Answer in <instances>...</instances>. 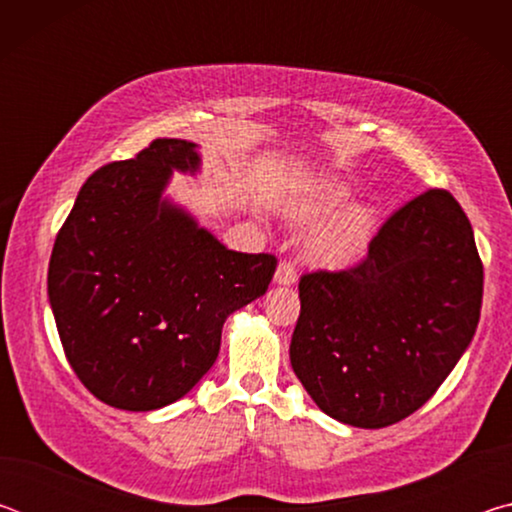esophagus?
I'll return each mask as SVG.
<instances>
[{"instance_id":"1","label":"esophagus","mask_w":512,"mask_h":512,"mask_svg":"<svg viewBox=\"0 0 512 512\" xmlns=\"http://www.w3.org/2000/svg\"><path fill=\"white\" fill-rule=\"evenodd\" d=\"M298 280V268L293 262H280L275 271V284H284V287H289Z\"/></svg>"}]
</instances>
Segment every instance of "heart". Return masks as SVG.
<instances>
[{"instance_id":"obj_1","label":"heart","mask_w":512,"mask_h":512,"mask_svg":"<svg viewBox=\"0 0 512 512\" xmlns=\"http://www.w3.org/2000/svg\"><path fill=\"white\" fill-rule=\"evenodd\" d=\"M348 201V185L336 178H320L298 198L296 214L302 221H318L341 209ZM372 230H375V214H372L370 207L350 205L320 225L311 235L307 255L320 266H345L354 262L368 248Z\"/></svg>"}]
</instances>
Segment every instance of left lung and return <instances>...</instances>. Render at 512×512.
<instances>
[{
	"label": "left lung",
	"instance_id": "left-lung-1",
	"mask_svg": "<svg viewBox=\"0 0 512 512\" xmlns=\"http://www.w3.org/2000/svg\"><path fill=\"white\" fill-rule=\"evenodd\" d=\"M291 366L329 418L381 429L438 391L481 314L483 264L463 207L427 189L395 210L368 255L300 277Z\"/></svg>",
	"mask_w": 512,
	"mask_h": 512
}]
</instances>
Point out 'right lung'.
<instances>
[{
	"label": "right lung",
	"instance_id": "obj_1",
	"mask_svg": "<svg viewBox=\"0 0 512 512\" xmlns=\"http://www.w3.org/2000/svg\"><path fill=\"white\" fill-rule=\"evenodd\" d=\"M196 146L160 137L85 180L58 230L47 289L81 384L108 406L153 411L180 400L219 357L232 311L264 296L275 255L235 253L162 201Z\"/></svg>",
	"mask_w": 512,
	"mask_h": 512
}]
</instances>
